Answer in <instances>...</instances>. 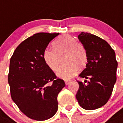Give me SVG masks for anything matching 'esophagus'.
Returning <instances> with one entry per match:
<instances>
[{
	"label": "esophagus",
	"mask_w": 123,
	"mask_h": 123,
	"mask_svg": "<svg viewBox=\"0 0 123 123\" xmlns=\"http://www.w3.org/2000/svg\"><path fill=\"white\" fill-rule=\"evenodd\" d=\"M71 80H66V81H65V83H66V85H68L69 83L71 82Z\"/></svg>",
	"instance_id": "1"
}]
</instances>
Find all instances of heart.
<instances>
[{"label":"heart","instance_id":"1","mask_svg":"<svg viewBox=\"0 0 123 123\" xmlns=\"http://www.w3.org/2000/svg\"><path fill=\"white\" fill-rule=\"evenodd\" d=\"M53 49H46L43 58L48 68L53 71L58 69L61 59H64L66 66L60 68L57 75L64 80L73 77L78 68L83 69L88 62V54L85 46L77 42L75 38L69 35L60 37L53 43Z\"/></svg>","mask_w":123,"mask_h":123}]
</instances>
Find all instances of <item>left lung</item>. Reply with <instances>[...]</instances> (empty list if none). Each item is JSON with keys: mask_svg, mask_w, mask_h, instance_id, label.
Masks as SVG:
<instances>
[{"mask_svg": "<svg viewBox=\"0 0 123 123\" xmlns=\"http://www.w3.org/2000/svg\"><path fill=\"white\" fill-rule=\"evenodd\" d=\"M78 39L88 54L86 68L79 76L88 78L90 81L85 80V84L77 81L79 89L76 97L82 108L94 110L104 105L111 95L116 81L117 62L114 50L101 38L81 32Z\"/></svg>", "mask_w": 123, "mask_h": 123, "instance_id": "obj_1", "label": "left lung"}]
</instances>
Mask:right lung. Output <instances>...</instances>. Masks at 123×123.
I'll return each mask as SVG.
<instances>
[{
    "label": "right lung",
    "instance_id": "obj_1",
    "mask_svg": "<svg viewBox=\"0 0 123 123\" xmlns=\"http://www.w3.org/2000/svg\"><path fill=\"white\" fill-rule=\"evenodd\" d=\"M59 34H35L17 47L10 60L8 82L12 99L24 114L34 120H47L55 115L57 95L66 85L43 58L49 42Z\"/></svg>",
    "mask_w": 123,
    "mask_h": 123
}]
</instances>
